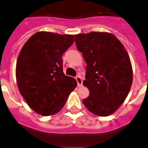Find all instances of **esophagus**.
<instances>
[{
  "label": "esophagus",
  "instance_id": "34e87169",
  "mask_svg": "<svg viewBox=\"0 0 148 148\" xmlns=\"http://www.w3.org/2000/svg\"><path fill=\"white\" fill-rule=\"evenodd\" d=\"M75 79L77 81V85H78V86H81V85H82V78L81 76H77V77H75Z\"/></svg>",
  "mask_w": 148,
  "mask_h": 148
}]
</instances>
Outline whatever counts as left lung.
I'll return each mask as SVG.
<instances>
[{
	"mask_svg": "<svg viewBox=\"0 0 148 148\" xmlns=\"http://www.w3.org/2000/svg\"><path fill=\"white\" fill-rule=\"evenodd\" d=\"M75 43L87 66L83 85L89 96L83 103L91 113L106 117L119 109L132 83L128 52L115 36L108 32L75 35Z\"/></svg>",
	"mask_w": 148,
	"mask_h": 148,
	"instance_id": "1",
	"label": "left lung"
}]
</instances>
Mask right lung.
<instances>
[{"mask_svg":"<svg viewBox=\"0 0 148 148\" xmlns=\"http://www.w3.org/2000/svg\"><path fill=\"white\" fill-rule=\"evenodd\" d=\"M74 35L39 31L27 40L18 54L16 76L18 90L29 108L42 116L58 113L77 87L63 71L62 56Z\"/></svg>","mask_w":148,"mask_h":148,"instance_id":"add662e5","label":"right lung"}]
</instances>
